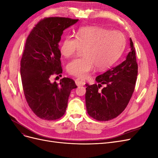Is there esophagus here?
I'll use <instances>...</instances> for the list:
<instances>
[{
	"label": "esophagus",
	"mask_w": 158,
	"mask_h": 158,
	"mask_svg": "<svg viewBox=\"0 0 158 158\" xmlns=\"http://www.w3.org/2000/svg\"><path fill=\"white\" fill-rule=\"evenodd\" d=\"M75 83L76 84L78 85V86H80V85H85V82L83 80H81L80 79L78 78L75 80Z\"/></svg>",
	"instance_id": "obj_1"
}]
</instances>
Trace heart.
<instances>
[{
    "label": "heart",
    "mask_w": 158,
    "mask_h": 158,
    "mask_svg": "<svg viewBox=\"0 0 158 158\" xmlns=\"http://www.w3.org/2000/svg\"><path fill=\"white\" fill-rule=\"evenodd\" d=\"M125 44V35L120 31L85 27L78 30L76 37L66 36L60 45V52L68 58L80 47H84V56L71 60L67 70L70 74L85 78L95 66L99 70L111 66L122 53Z\"/></svg>",
    "instance_id": "heart-1"
}]
</instances>
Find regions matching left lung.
<instances>
[{"mask_svg":"<svg viewBox=\"0 0 158 158\" xmlns=\"http://www.w3.org/2000/svg\"><path fill=\"white\" fill-rule=\"evenodd\" d=\"M131 51L120 64L97 76L96 84H85V106L89 115L106 121L117 117L127 107L135 88L138 64L135 49L130 38ZM102 84L106 87L99 90Z\"/></svg>","mask_w":158,"mask_h":158,"instance_id":"obj_1","label":"left lung"}]
</instances>
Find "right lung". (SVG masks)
I'll return each instance as SVG.
<instances>
[{"label":"right lung","instance_id":"right-lung-1","mask_svg":"<svg viewBox=\"0 0 158 158\" xmlns=\"http://www.w3.org/2000/svg\"><path fill=\"white\" fill-rule=\"evenodd\" d=\"M78 21L69 18H45L28 35L20 62L25 98L32 111L40 118L56 120L64 115L75 82L63 78L51 83V76L63 73L59 43L63 31Z\"/></svg>","mask_w":158,"mask_h":158}]
</instances>
